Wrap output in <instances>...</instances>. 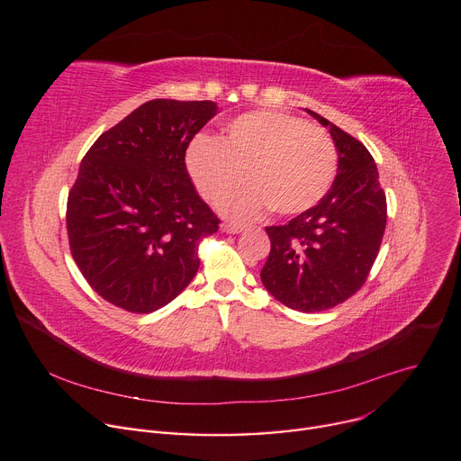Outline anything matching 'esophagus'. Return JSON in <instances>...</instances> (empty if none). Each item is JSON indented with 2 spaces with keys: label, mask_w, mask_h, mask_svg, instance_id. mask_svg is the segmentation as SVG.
<instances>
[{
  "label": "esophagus",
  "mask_w": 461,
  "mask_h": 461,
  "mask_svg": "<svg viewBox=\"0 0 461 461\" xmlns=\"http://www.w3.org/2000/svg\"><path fill=\"white\" fill-rule=\"evenodd\" d=\"M221 229H223V232H227V234H238V232H241V230H246V225L227 221V223L221 225Z\"/></svg>",
  "instance_id": "34e87169"
}]
</instances>
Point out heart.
<instances>
[{"label":"heart","mask_w":461,"mask_h":461,"mask_svg":"<svg viewBox=\"0 0 461 461\" xmlns=\"http://www.w3.org/2000/svg\"><path fill=\"white\" fill-rule=\"evenodd\" d=\"M189 176L203 199L218 203L249 173V186L220 203L229 218L257 220L272 208L297 215L318 204L337 176L331 135L285 112L262 110L230 121L221 138H197L187 149Z\"/></svg>","instance_id":"heart-1"}]
</instances>
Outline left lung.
<instances>
[{
  "label": "left lung",
  "mask_w": 461,
  "mask_h": 461,
  "mask_svg": "<svg viewBox=\"0 0 461 461\" xmlns=\"http://www.w3.org/2000/svg\"><path fill=\"white\" fill-rule=\"evenodd\" d=\"M307 112L330 128L339 171L318 204L285 225L266 227L272 249L260 279L283 305L320 312L344 303L365 285L384 240L387 199L366 147Z\"/></svg>",
  "instance_id": "left-lung-1"
}]
</instances>
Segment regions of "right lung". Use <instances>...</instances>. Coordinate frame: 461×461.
I'll return each mask as SVG.
<instances>
[{
  "instance_id": "right-lung-1",
  "label": "right lung",
  "mask_w": 461,
  "mask_h": 461,
  "mask_svg": "<svg viewBox=\"0 0 461 461\" xmlns=\"http://www.w3.org/2000/svg\"><path fill=\"white\" fill-rule=\"evenodd\" d=\"M210 100H150L104 131L67 201L74 262L107 303L147 314L192 283L199 241L220 218L199 197L185 150L215 115Z\"/></svg>"
}]
</instances>
